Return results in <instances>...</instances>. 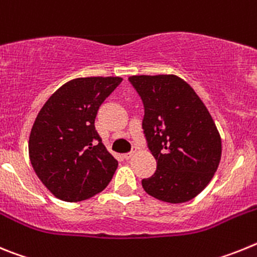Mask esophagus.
I'll use <instances>...</instances> for the list:
<instances>
[{
    "label": "esophagus",
    "mask_w": 257,
    "mask_h": 257,
    "mask_svg": "<svg viewBox=\"0 0 257 257\" xmlns=\"http://www.w3.org/2000/svg\"><path fill=\"white\" fill-rule=\"evenodd\" d=\"M135 153H136V148L134 149V151H131L130 153H126V154H123V157H124V158H126V160H130L131 157H133L134 154H135Z\"/></svg>",
    "instance_id": "obj_1"
}]
</instances>
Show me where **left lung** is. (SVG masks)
Listing matches in <instances>:
<instances>
[{"instance_id": "8db88e82", "label": "left lung", "mask_w": 257, "mask_h": 257, "mask_svg": "<svg viewBox=\"0 0 257 257\" xmlns=\"http://www.w3.org/2000/svg\"><path fill=\"white\" fill-rule=\"evenodd\" d=\"M144 103L143 130L157 170L142 185L167 203L197 197L221 160V138L192 86L175 74L128 77Z\"/></svg>"}]
</instances>
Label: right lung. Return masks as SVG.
Instances as JSON below:
<instances>
[{
    "label": "right lung",
    "mask_w": 257,
    "mask_h": 257,
    "mask_svg": "<svg viewBox=\"0 0 257 257\" xmlns=\"http://www.w3.org/2000/svg\"><path fill=\"white\" fill-rule=\"evenodd\" d=\"M121 77H79L56 90L38 112L29 135L32 167L65 202H79L106 188L118 162L95 130L100 104Z\"/></svg>",
    "instance_id": "add662e5"
}]
</instances>
